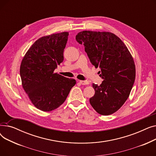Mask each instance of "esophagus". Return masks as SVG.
Masks as SVG:
<instances>
[{
    "mask_svg": "<svg viewBox=\"0 0 156 156\" xmlns=\"http://www.w3.org/2000/svg\"><path fill=\"white\" fill-rule=\"evenodd\" d=\"M79 82L80 83V84L83 85H88L89 82L87 81H85V80H80Z\"/></svg>",
    "mask_w": 156,
    "mask_h": 156,
    "instance_id": "obj_1",
    "label": "esophagus"
}]
</instances>
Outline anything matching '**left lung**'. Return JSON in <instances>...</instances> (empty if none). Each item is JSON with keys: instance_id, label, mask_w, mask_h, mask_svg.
I'll list each match as a JSON object with an SVG mask.
<instances>
[{"instance_id": "8db88e82", "label": "left lung", "mask_w": 156, "mask_h": 156, "mask_svg": "<svg viewBox=\"0 0 156 156\" xmlns=\"http://www.w3.org/2000/svg\"><path fill=\"white\" fill-rule=\"evenodd\" d=\"M76 40L83 44L91 63L104 81L93 83L94 95L90 99L93 108L102 115L116 112L129 97L135 80L133 57L122 40L110 32L83 31Z\"/></svg>"}]
</instances>
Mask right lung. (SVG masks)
<instances>
[{"label":"right lung","mask_w":156,"mask_h":156,"mask_svg":"<svg viewBox=\"0 0 156 156\" xmlns=\"http://www.w3.org/2000/svg\"><path fill=\"white\" fill-rule=\"evenodd\" d=\"M68 35V32H62L38 39L22 60L23 87L33 104L41 111L59 108L76 84L75 80L54 73L64 60Z\"/></svg>","instance_id":"obj_1"}]
</instances>
